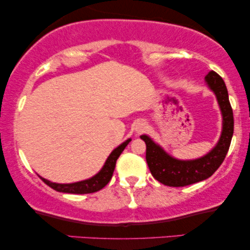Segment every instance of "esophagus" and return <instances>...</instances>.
<instances>
[{
	"label": "esophagus",
	"mask_w": 250,
	"mask_h": 250,
	"mask_svg": "<svg viewBox=\"0 0 250 250\" xmlns=\"http://www.w3.org/2000/svg\"><path fill=\"white\" fill-rule=\"evenodd\" d=\"M146 128V124L145 122H139V123H136V125H135V127H134L136 134H140V133H142L143 131H145Z\"/></svg>",
	"instance_id": "esophagus-1"
}]
</instances>
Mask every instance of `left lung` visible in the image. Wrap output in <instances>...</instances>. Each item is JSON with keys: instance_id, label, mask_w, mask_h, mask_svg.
I'll use <instances>...</instances> for the list:
<instances>
[{"instance_id": "obj_1", "label": "left lung", "mask_w": 250, "mask_h": 250, "mask_svg": "<svg viewBox=\"0 0 250 250\" xmlns=\"http://www.w3.org/2000/svg\"><path fill=\"white\" fill-rule=\"evenodd\" d=\"M206 86L216 97L222 115L220 139L206 155L196 159L182 160L170 156L149 135L140 136L146 142V159L152 176L168 187H184L204 181L213 175L227 156L233 135V111L229 101L228 88L224 81L215 71L205 77Z\"/></svg>"}]
</instances>
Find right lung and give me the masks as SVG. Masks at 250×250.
Returning <instances> with one entry per match:
<instances>
[{
  "label": "right lung",
  "instance_id": "1",
  "mask_svg": "<svg viewBox=\"0 0 250 250\" xmlns=\"http://www.w3.org/2000/svg\"><path fill=\"white\" fill-rule=\"evenodd\" d=\"M132 139H127L124 141L122 145H119L117 148L112 150L110 155L108 156L107 160H105L104 165L102 166V168L99 172L93 175L90 179L78 181V182L74 183H56L51 182V181L44 179V177L40 176L41 179L44 181V183H46L47 186L52 188L53 190L59 191V192L63 193H77V194H85V193H92L97 192V191L101 190L102 188L107 186L109 181L111 180L112 174H114V169L116 166V160L118 159V157L121 156V153L124 151L126 146L131 142Z\"/></svg>",
  "mask_w": 250,
  "mask_h": 250
}]
</instances>
